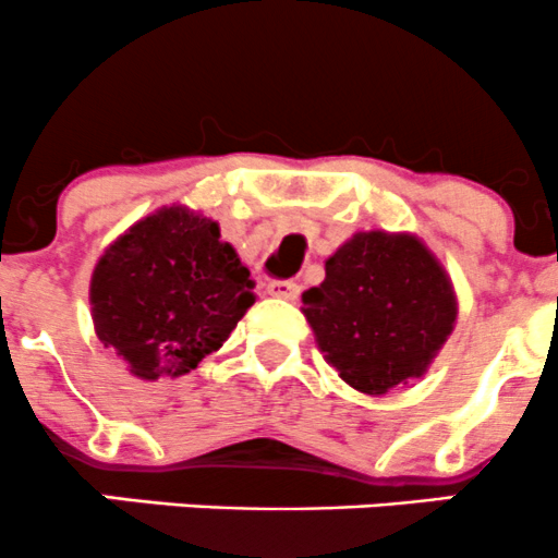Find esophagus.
I'll return each instance as SVG.
<instances>
[{"label": "esophagus", "instance_id": "esophagus-1", "mask_svg": "<svg viewBox=\"0 0 558 558\" xmlns=\"http://www.w3.org/2000/svg\"><path fill=\"white\" fill-rule=\"evenodd\" d=\"M267 294L275 299H289V302H294L299 296V283H294V280H272V283L267 286Z\"/></svg>", "mask_w": 558, "mask_h": 558}]
</instances>
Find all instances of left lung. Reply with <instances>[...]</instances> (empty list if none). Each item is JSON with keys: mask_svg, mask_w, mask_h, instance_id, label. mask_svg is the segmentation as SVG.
<instances>
[{"mask_svg": "<svg viewBox=\"0 0 558 558\" xmlns=\"http://www.w3.org/2000/svg\"><path fill=\"white\" fill-rule=\"evenodd\" d=\"M302 304L320 353L366 396L422 377L457 320L447 269L409 232H355Z\"/></svg>", "mask_w": 558, "mask_h": 558, "instance_id": "8db88e82", "label": "left lung"}]
</instances>
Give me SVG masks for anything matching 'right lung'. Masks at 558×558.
I'll use <instances>...</instances> for the list:
<instances>
[{"instance_id": "right-lung-1", "label": "right lung", "mask_w": 558, "mask_h": 558, "mask_svg": "<svg viewBox=\"0 0 558 558\" xmlns=\"http://www.w3.org/2000/svg\"><path fill=\"white\" fill-rule=\"evenodd\" d=\"M254 286L216 221L171 205L104 251L90 278L93 324L133 377H181L227 342Z\"/></svg>"}]
</instances>
